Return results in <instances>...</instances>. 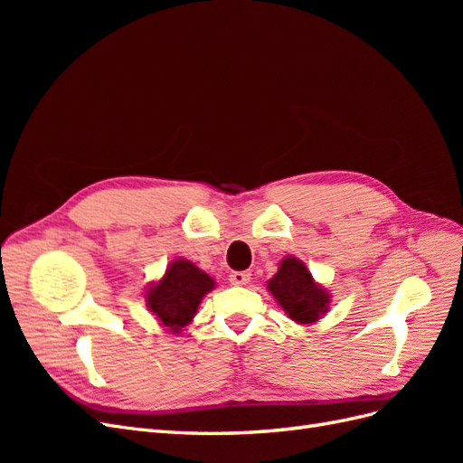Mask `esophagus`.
<instances>
[{"mask_svg":"<svg viewBox=\"0 0 463 463\" xmlns=\"http://www.w3.org/2000/svg\"><path fill=\"white\" fill-rule=\"evenodd\" d=\"M230 282L233 286H245L250 282V274L245 272V270H235L230 274Z\"/></svg>","mask_w":463,"mask_h":463,"instance_id":"obj_1","label":"esophagus"}]
</instances>
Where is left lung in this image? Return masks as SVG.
<instances>
[{"instance_id":"1","label":"left lung","mask_w":463,"mask_h":463,"mask_svg":"<svg viewBox=\"0 0 463 463\" xmlns=\"http://www.w3.org/2000/svg\"><path fill=\"white\" fill-rule=\"evenodd\" d=\"M269 291L282 305L288 317L301 325H311L325 315L330 298L320 286L315 284L307 266L296 259L288 257L279 262V269L269 282Z\"/></svg>"}]
</instances>
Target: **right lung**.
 <instances>
[{"label": "right lung", "mask_w": 463, "mask_h": 463, "mask_svg": "<svg viewBox=\"0 0 463 463\" xmlns=\"http://www.w3.org/2000/svg\"><path fill=\"white\" fill-rule=\"evenodd\" d=\"M214 288V279L197 269L191 260L177 259L165 276L146 293L148 309L162 325L177 334L187 326L206 293Z\"/></svg>", "instance_id": "right-lung-1"}]
</instances>
